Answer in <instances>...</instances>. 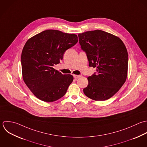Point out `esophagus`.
Instances as JSON below:
<instances>
[{"instance_id": "1", "label": "esophagus", "mask_w": 147, "mask_h": 147, "mask_svg": "<svg viewBox=\"0 0 147 147\" xmlns=\"http://www.w3.org/2000/svg\"><path fill=\"white\" fill-rule=\"evenodd\" d=\"M73 76H74V77L75 78H80V77H81V75H77V74H74V75H73Z\"/></svg>"}]
</instances>
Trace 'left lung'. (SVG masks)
<instances>
[{
	"mask_svg": "<svg viewBox=\"0 0 147 147\" xmlns=\"http://www.w3.org/2000/svg\"><path fill=\"white\" fill-rule=\"evenodd\" d=\"M79 42L88 57L89 66L97 67L96 74L88 77L84 94L95 101L113 96L126 81L128 55L121 39L111 33L96 30L78 34Z\"/></svg>",
	"mask_w": 147,
	"mask_h": 147,
	"instance_id": "1",
	"label": "left lung"
}]
</instances>
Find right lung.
<instances>
[{
    "label": "right lung",
    "mask_w": 147,
    "mask_h": 147,
    "mask_svg": "<svg viewBox=\"0 0 147 147\" xmlns=\"http://www.w3.org/2000/svg\"><path fill=\"white\" fill-rule=\"evenodd\" d=\"M78 40L76 34L55 30L43 31L27 40L21 55L22 78L38 99L53 102L66 94L73 76L62 74L53 66Z\"/></svg>",
    "instance_id": "1"
}]
</instances>
